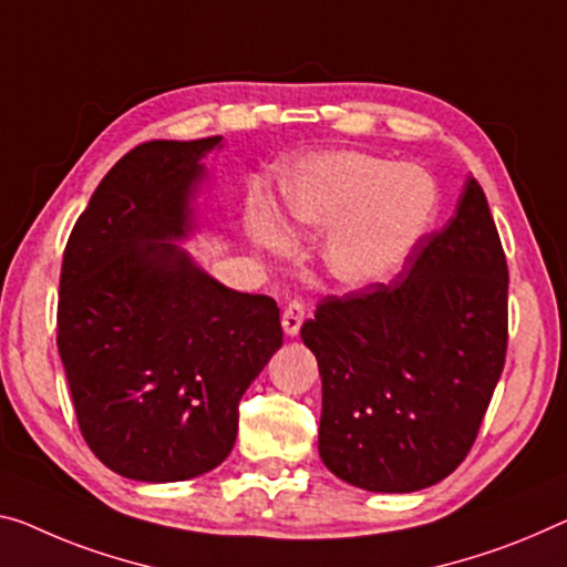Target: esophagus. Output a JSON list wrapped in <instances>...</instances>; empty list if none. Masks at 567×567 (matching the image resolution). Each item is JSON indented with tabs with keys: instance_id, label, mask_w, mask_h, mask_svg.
<instances>
[{
	"instance_id": "1",
	"label": "esophagus",
	"mask_w": 567,
	"mask_h": 567,
	"mask_svg": "<svg viewBox=\"0 0 567 567\" xmlns=\"http://www.w3.org/2000/svg\"><path fill=\"white\" fill-rule=\"evenodd\" d=\"M303 319H307V309H303V303L291 301L289 307L284 309V317H281L284 332L289 334V337H296V334H299L301 324H303Z\"/></svg>"
}]
</instances>
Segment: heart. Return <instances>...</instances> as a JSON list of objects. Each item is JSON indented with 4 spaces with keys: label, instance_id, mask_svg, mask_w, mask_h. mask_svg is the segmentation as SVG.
I'll use <instances>...</instances> for the list:
<instances>
[{
    "label": "heart",
    "instance_id": "heart-1",
    "mask_svg": "<svg viewBox=\"0 0 567 567\" xmlns=\"http://www.w3.org/2000/svg\"><path fill=\"white\" fill-rule=\"evenodd\" d=\"M435 174L368 152H327L284 174L281 225L256 215L248 233L268 254L291 256V238L321 240V264L347 289H370L393 278L441 220Z\"/></svg>",
    "mask_w": 567,
    "mask_h": 567
}]
</instances>
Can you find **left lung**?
<instances>
[{
  "label": "left lung",
  "instance_id": "1",
  "mask_svg": "<svg viewBox=\"0 0 567 567\" xmlns=\"http://www.w3.org/2000/svg\"><path fill=\"white\" fill-rule=\"evenodd\" d=\"M507 258L484 189L390 284L327 296L301 339L319 362V456L380 494L439 484L466 458L507 352Z\"/></svg>",
  "mask_w": 567,
  "mask_h": 567
}]
</instances>
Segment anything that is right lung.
Returning <instances> with one entry per match:
<instances>
[{"instance_id": "obj_1", "label": "right lung", "mask_w": 567, "mask_h": 567, "mask_svg": "<svg viewBox=\"0 0 567 567\" xmlns=\"http://www.w3.org/2000/svg\"><path fill=\"white\" fill-rule=\"evenodd\" d=\"M223 136L113 164L68 238L58 352L91 451L134 482H185L233 451L238 403L284 342L271 296L217 281L179 243L203 228Z\"/></svg>"}]
</instances>
